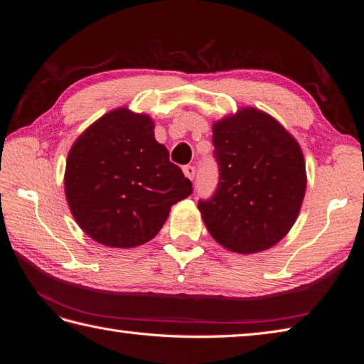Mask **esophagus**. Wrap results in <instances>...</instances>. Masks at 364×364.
Segmentation results:
<instances>
[{"label": "esophagus", "instance_id": "esophagus-1", "mask_svg": "<svg viewBox=\"0 0 364 364\" xmlns=\"http://www.w3.org/2000/svg\"><path fill=\"white\" fill-rule=\"evenodd\" d=\"M183 174L190 181H193L194 176H196V167H193V165H185V167H183Z\"/></svg>", "mask_w": 364, "mask_h": 364}]
</instances>
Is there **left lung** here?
I'll return each instance as SVG.
<instances>
[{"label":"left lung","instance_id":"8db88e82","mask_svg":"<svg viewBox=\"0 0 364 364\" xmlns=\"http://www.w3.org/2000/svg\"><path fill=\"white\" fill-rule=\"evenodd\" d=\"M218 185L199 200L208 232L220 246L257 253L294 225L306 188L302 150L277 119L243 107L213 124Z\"/></svg>","mask_w":364,"mask_h":364}]
</instances>
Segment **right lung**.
Instances as JSON below:
<instances>
[{
	"mask_svg": "<svg viewBox=\"0 0 364 364\" xmlns=\"http://www.w3.org/2000/svg\"><path fill=\"white\" fill-rule=\"evenodd\" d=\"M155 123L127 107L98 118L73 144L65 196L86 235L107 247H136L155 237L174 203L193 193Z\"/></svg>",
	"mask_w": 364,
	"mask_h": 364,
	"instance_id": "obj_1",
	"label": "right lung"
}]
</instances>
